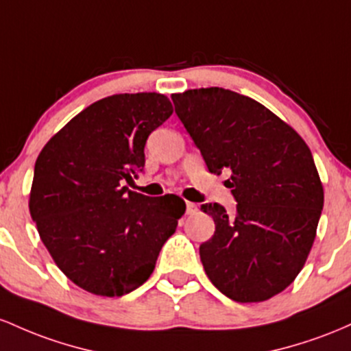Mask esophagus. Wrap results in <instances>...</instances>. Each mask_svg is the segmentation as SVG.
<instances>
[{
  "mask_svg": "<svg viewBox=\"0 0 351 351\" xmlns=\"http://www.w3.org/2000/svg\"><path fill=\"white\" fill-rule=\"evenodd\" d=\"M197 210H199V207H197V204H194V202H186V212H187L189 215L195 214Z\"/></svg>",
  "mask_w": 351,
  "mask_h": 351,
  "instance_id": "34e87169",
  "label": "esophagus"
}]
</instances>
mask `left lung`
<instances>
[{"mask_svg":"<svg viewBox=\"0 0 351 351\" xmlns=\"http://www.w3.org/2000/svg\"><path fill=\"white\" fill-rule=\"evenodd\" d=\"M176 114L208 172H228L237 207L200 210L215 222L200 245L210 282L235 302L280 293L303 269L324 208V187L308 145L261 102L223 88L172 94Z\"/></svg>","mask_w":351,"mask_h":351,"instance_id":"1","label":"left lung"}]
</instances>
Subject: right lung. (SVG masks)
<instances>
[{
    "label": "right lung",
    "mask_w": 351,
    "mask_h": 351,
    "mask_svg": "<svg viewBox=\"0 0 351 351\" xmlns=\"http://www.w3.org/2000/svg\"><path fill=\"white\" fill-rule=\"evenodd\" d=\"M171 114L162 94H114L73 117L39 152L31 217L62 274L90 293L123 297L143 285L186 212L174 194L125 187L144 171L149 134Z\"/></svg>",
    "instance_id": "add662e5"
}]
</instances>
